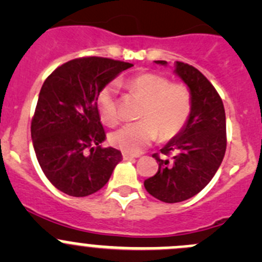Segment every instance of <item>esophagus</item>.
Returning a JSON list of instances; mask_svg holds the SVG:
<instances>
[{
    "label": "esophagus",
    "mask_w": 262,
    "mask_h": 262,
    "mask_svg": "<svg viewBox=\"0 0 262 262\" xmlns=\"http://www.w3.org/2000/svg\"><path fill=\"white\" fill-rule=\"evenodd\" d=\"M123 158L125 161H129V160H134V158H136V156H132V155H129V153L123 152Z\"/></svg>",
    "instance_id": "obj_1"
}]
</instances>
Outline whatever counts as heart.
Masks as SVG:
<instances>
[{
	"mask_svg": "<svg viewBox=\"0 0 262 262\" xmlns=\"http://www.w3.org/2000/svg\"><path fill=\"white\" fill-rule=\"evenodd\" d=\"M133 94L144 100L142 120L126 123L110 134L113 146L125 153L137 155L157 136L167 141L182 130L191 113V94L186 84L171 82L158 73L146 72L126 82ZM96 106L101 120L114 125L119 120L116 87L107 84L99 92Z\"/></svg>",
	"mask_w": 262,
	"mask_h": 262,
	"instance_id": "obj_1",
	"label": "heart"
}]
</instances>
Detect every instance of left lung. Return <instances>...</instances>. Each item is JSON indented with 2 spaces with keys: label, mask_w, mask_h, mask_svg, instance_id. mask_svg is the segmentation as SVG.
<instances>
[{
  "label": "left lung",
  "mask_w": 262,
  "mask_h": 262,
  "mask_svg": "<svg viewBox=\"0 0 262 262\" xmlns=\"http://www.w3.org/2000/svg\"><path fill=\"white\" fill-rule=\"evenodd\" d=\"M166 66V60H155ZM175 73L191 94V113L182 130L155 153V176L144 181L152 196L165 203H179L202 191L218 171L227 147L223 101L208 78L192 66L176 62Z\"/></svg>",
  "instance_id": "8db88e82"
}]
</instances>
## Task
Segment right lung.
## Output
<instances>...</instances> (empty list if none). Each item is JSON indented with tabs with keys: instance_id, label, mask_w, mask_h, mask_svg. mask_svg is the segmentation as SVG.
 <instances>
[{
	"instance_id": "1",
	"label": "right lung",
	"mask_w": 262,
	"mask_h": 262,
	"mask_svg": "<svg viewBox=\"0 0 262 262\" xmlns=\"http://www.w3.org/2000/svg\"><path fill=\"white\" fill-rule=\"evenodd\" d=\"M132 66L110 58H77L44 81L31 120V139L44 175L64 194L82 198L99 191L123 158L120 150L100 146L106 136L96 99Z\"/></svg>"
}]
</instances>
